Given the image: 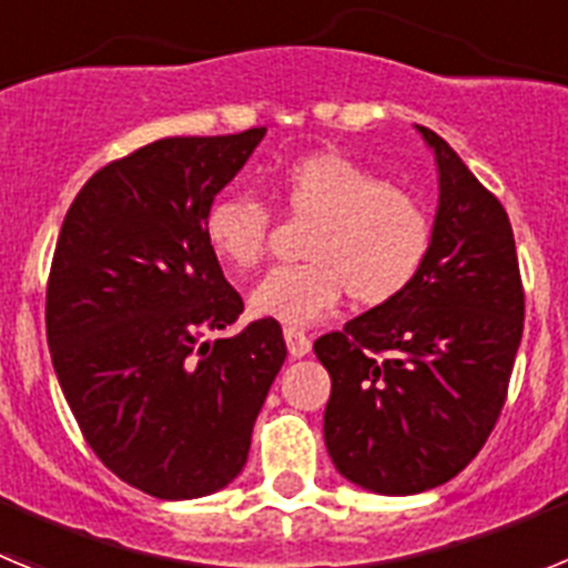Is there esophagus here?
<instances>
[{
  "label": "esophagus",
  "mask_w": 568,
  "mask_h": 568,
  "mask_svg": "<svg viewBox=\"0 0 568 568\" xmlns=\"http://www.w3.org/2000/svg\"><path fill=\"white\" fill-rule=\"evenodd\" d=\"M284 341H287V349L293 358H304L313 349V338L298 327H284Z\"/></svg>",
  "instance_id": "34e87169"
}]
</instances>
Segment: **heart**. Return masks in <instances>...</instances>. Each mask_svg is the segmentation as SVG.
<instances>
[{"label": "heart", "instance_id": "obj_1", "mask_svg": "<svg viewBox=\"0 0 568 568\" xmlns=\"http://www.w3.org/2000/svg\"><path fill=\"white\" fill-rule=\"evenodd\" d=\"M275 199L295 219H315L304 239L310 261L270 270L250 293V310L307 327L349 293L358 307H381L413 287L435 244L433 215L418 195L341 153L298 159L275 179ZM273 213L244 193L219 195L204 213V239L233 273L267 253Z\"/></svg>", "mask_w": 568, "mask_h": 568}]
</instances>
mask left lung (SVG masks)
<instances>
[{
    "label": "left lung",
    "mask_w": 568,
    "mask_h": 568,
    "mask_svg": "<svg viewBox=\"0 0 568 568\" xmlns=\"http://www.w3.org/2000/svg\"><path fill=\"white\" fill-rule=\"evenodd\" d=\"M418 130L440 182L424 273L404 295L313 344L333 378L329 458L378 495L435 489L480 453L524 335V281L504 204L438 133Z\"/></svg>",
    "instance_id": "left-lung-1"
}]
</instances>
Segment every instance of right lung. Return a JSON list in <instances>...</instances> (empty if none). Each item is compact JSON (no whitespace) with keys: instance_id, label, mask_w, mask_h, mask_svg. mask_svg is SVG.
I'll return each mask as SVG.
<instances>
[{"instance_id":"add662e5","label":"right lung","mask_w":568,"mask_h":568,"mask_svg":"<svg viewBox=\"0 0 568 568\" xmlns=\"http://www.w3.org/2000/svg\"><path fill=\"white\" fill-rule=\"evenodd\" d=\"M264 133L144 144L90 175L59 230L44 295L59 386L97 458L153 498H202L244 469L287 358L273 318L202 341L244 313L204 213Z\"/></svg>"}]
</instances>
